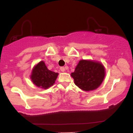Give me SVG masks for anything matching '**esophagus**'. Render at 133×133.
Segmentation results:
<instances>
[{
    "mask_svg": "<svg viewBox=\"0 0 133 133\" xmlns=\"http://www.w3.org/2000/svg\"><path fill=\"white\" fill-rule=\"evenodd\" d=\"M60 69V71H61L62 72H65V68H64V67H61Z\"/></svg>",
    "mask_w": 133,
    "mask_h": 133,
    "instance_id": "34e87169",
    "label": "esophagus"
}]
</instances>
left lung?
Wrapping results in <instances>:
<instances>
[{
	"label": "left lung",
	"mask_w": 133,
	"mask_h": 133,
	"mask_svg": "<svg viewBox=\"0 0 133 133\" xmlns=\"http://www.w3.org/2000/svg\"><path fill=\"white\" fill-rule=\"evenodd\" d=\"M105 75L104 65L92 60H80L71 74L75 85L85 91L97 89L104 81Z\"/></svg>",
	"instance_id": "1"
}]
</instances>
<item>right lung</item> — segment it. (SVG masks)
<instances>
[{
	"label": "right lung",
	"instance_id": "add662e5",
	"mask_svg": "<svg viewBox=\"0 0 133 133\" xmlns=\"http://www.w3.org/2000/svg\"><path fill=\"white\" fill-rule=\"evenodd\" d=\"M58 75V73L49 70L44 61H41L33 67L30 78L36 86L46 89L55 84Z\"/></svg>",
	"mask_w": 133,
	"mask_h": 133
}]
</instances>
